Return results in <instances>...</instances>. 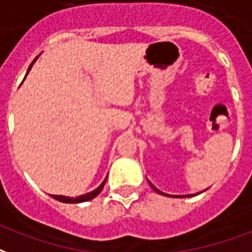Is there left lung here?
Wrapping results in <instances>:
<instances>
[{"instance_id": "1", "label": "left lung", "mask_w": 252, "mask_h": 252, "mask_svg": "<svg viewBox=\"0 0 252 252\" xmlns=\"http://www.w3.org/2000/svg\"><path fill=\"white\" fill-rule=\"evenodd\" d=\"M148 183H150L151 187L154 188V189H155V191H156V192L160 193V195H164V196H168V197H191V196H195V195H199V193H200V192H197V193H191V195H169V193L161 192V191H160V189H158V188L155 187L154 184L151 183L150 180H148Z\"/></svg>"}]
</instances>
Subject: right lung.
<instances>
[{"instance_id": "add662e5", "label": "right lung", "mask_w": 252, "mask_h": 252, "mask_svg": "<svg viewBox=\"0 0 252 252\" xmlns=\"http://www.w3.org/2000/svg\"><path fill=\"white\" fill-rule=\"evenodd\" d=\"M38 59V56H37L36 59L33 60V63H32L31 65H29V68H28V72L27 74L29 73V70L32 69V66H33V64L36 63V60ZM27 77V76H25ZM108 178V176H107ZM107 178L104 179V182H102L100 186H98L96 189H93V191H91V192L88 193H84V195H80V196H76V197H70V196H64V195H52V197L53 199H56V200H59V202H63V203H83V202H88V200H92V199H94V197L97 196L98 193L101 192L102 188H104V184H105V182H107Z\"/></svg>"}]
</instances>
